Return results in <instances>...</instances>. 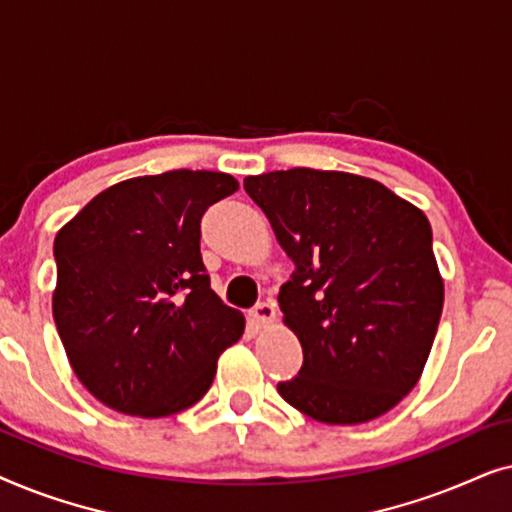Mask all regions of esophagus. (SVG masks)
<instances>
[{
  "instance_id": "1",
  "label": "esophagus",
  "mask_w": 512,
  "mask_h": 512,
  "mask_svg": "<svg viewBox=\"0 0 512 512\" xmlns=\"http://www.w3.org/2000/svg\"><path fill=\"white\" fill-rule=\"evenodd\" d=\"M251 319L256 321L258 326H268L275 319V305L270 300H263V303H256L254 310H251Z\"/></svg>"
}]
</instances>
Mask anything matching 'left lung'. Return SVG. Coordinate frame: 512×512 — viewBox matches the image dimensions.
I'll return each instance as SVG.
<instances>
[{
  "label": "left lung",
  "instance_id": "8db88e82",
  "mask_svg": "<svg viewBox=\"0 0 512 512\" xmlns=\"http://www.w3.org/2000/svg\"><path fill=\"white\" fill-rule=\"evenodd\" d=\"M244 191L296 263L277 300L303 368L279 396L326 424L384 415L417 384L443 312L426 216L347 172H268Z\"/></svg>",
  "mask_w": 512,
  "mask_h": 512
}]
</instances>
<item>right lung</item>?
<instances>
[{
	"instance_id": "1",
	"label": "right lung",
	"mask_w": 512,
	"mask_h": 512,
	"mask_svg": "<svg viewBox=\"0 0 512 512\" xmlns=\"http://www.w3.org/2000/svg\"><path fill=\"white\" fill-rule=\"evenodd\" d=\"M237 188L230 174L205 170L128 179L55 235L53 319L97 401L167 417L212 387L216 359L242 338L244 317L212 291L200 221Z\"/></svg>"
}]
</instances>
